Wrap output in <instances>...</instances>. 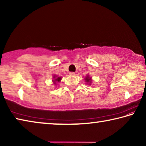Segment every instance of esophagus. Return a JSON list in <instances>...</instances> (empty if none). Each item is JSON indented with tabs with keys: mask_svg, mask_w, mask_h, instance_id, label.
Masks as SVG:
<instances>
[{
	"mask_svg": "<svg viewBox=\"0 0 146 146\" xmlns=\"http://www.w3.org/2000/svg\"><path fill=\"white\" fill-rule=\"evenodd\" d=\"M70 75L71 76H74V75H75V73H73V72H70Z\"/></svg>",
	"mask_w": 146,
	"mask_h": 146,
	"instance_id": "esophagus-1",
	"label": "esophagus"
}]
</instances>
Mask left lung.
I'll use <instances>...</instances> for the list:
<instances>
[{"label":"left lung","mask_w":146,"mask_h":146,"mask_svg":"<svg viewBox=\"0 0 146 146\" xmlns=\"http://www.w3.org/2000/svg\"><path fill=\"white\" fill-rule=\"evenodd\" d=\"M84 80L85 82H86V84H88V85H91V83H92V78H91V76L89 75H86V76L84 78Z\"/></svg>","instance_id":"8db88e82"}]
</instances>
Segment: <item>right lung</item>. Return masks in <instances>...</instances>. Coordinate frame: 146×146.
I'll return each instance as SVG.
<instances>
[{
  "label": "right lung",
  "instance_id": "1",
  "mask_svg": "<svg viewBox=\"0 0 146 146\" xmlns=\"http://www.w3.org/2000/svg\"><path fill=\"white\" fill-rule=\"evenodd\" d=\"M62 80V76H58L56 75H54L53 76V80L52 82H53V84L56 86L58 82H60Z\"/></svg>",
  "mask_w": 146,
  "mask_h": 146
}]
</instances>
